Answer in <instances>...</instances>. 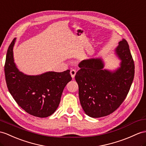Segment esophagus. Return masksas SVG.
I'll return each instance as SVG.
<instances>
[{"mask_svg": "<svg viewBox=\"0 0 146 146\" xmlns=\"http://www.w3.org/2000/svg\"><path fill=\"white\" fill-rule=\"evenodd\" d=\"M70 73L71 77H72V78H74V77H75L76 74V70H74V69H71Z\"/></svg>", "mask_w": 146, "mask_h": 146, "instance_id": "34e87169", "label": "esophagus"}]
</instances>
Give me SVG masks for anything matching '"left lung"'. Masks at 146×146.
<instances>
[{
  "label": "left lung",
  "instance_id": "left-lung-1",
  "mask_svg": "<svg viewBox=\"0 0 146 146\" xmlns=\"http://www.w3.org/2000/svg\"><path fill=\"white\" fill-rule=\"evenodd\" d=\"M121 60L115 71L104 69L101 58L81 61L75 76L79 85L80 102L85 114L100 118L114 112L128 94L134 76V63L125 39L119 42L115 49Z\"/></svg>",
  "mask_w": 146,
  "mask_h": 146
}]
</instances>
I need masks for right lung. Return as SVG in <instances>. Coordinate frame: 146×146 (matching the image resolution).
<instances>
[{"instance_id": "right-lung-1", "label": "right lung", "mask_w": 146, "mask_h": 146, "mask_svg": "<svg viewBox=\"0 0 146 146\" xmlns=\"http://www.w3.org/2000/svg\"><path fill=\"white\" fill-rule=\"evenodd\" d=\"M16 38L10 43L4 66L9 91L25 111L39 118L51 115L58 108L64 88L72 80L70 70L62 72H47L28 76L19 71L14 62L13 48Z\"/></svg>"}]
</instances>
